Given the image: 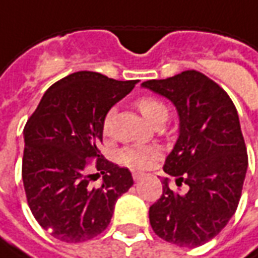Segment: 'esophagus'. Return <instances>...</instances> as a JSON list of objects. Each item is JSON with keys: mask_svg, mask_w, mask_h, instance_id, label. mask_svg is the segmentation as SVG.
Wrapping results in <instances>:
<instances>
[{"mask_svg": "<svg viewBox=\"0 0 258 258\" xmlns=\"http://www.w3.org/2000/svg\"><path fill=\"white\" fill-rule=\"evenodd\" d=\"M144 175H145V174L142 173V171H133V177H134L135 181H140Z\"/></svg>", "mask_w": 258, "mask_h": 258, "instance_id": "34e87169", "label": "esophagus"}]
</instances>
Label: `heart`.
Here are the masks:
<instances>
[{"mask_svg": "<svg viewBox=\"0 0 258 258\" xmlns=\"http://www.w3.org/2000/svg\"><path fill=\"white\" fill-rule=\"evenodd\" d=\"M135 105L149 123H153L156 118L167 117V106L153 96H142L135 102ZM113 116H114V112L109 110L106 116L103 117L102 130L105 134L110 133ZM159 155H160V151L157 146H128L120 152L118 159L123 164L131 168H144L148 167L153 160H156Z\"/></svg>", "mask_w": 258, "mask_h": 258, "instance_id": "b5f03b06", "label": "heart"}]
</instances>
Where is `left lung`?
<instances>
[{
  "mask_svg": "<svg viewBox=\"0 0 258 258\" xmlns=\"http://www.w3.org/2000/svg\"><path fill=\"white\" fill-rule=\"evenodd\" d=\"M141 85L177 109L179 134L163 170L178 186L188 185L181 195L163 178V195L151 206L149 221L170 243L198 247L227 225L242 195L247 153L236 107L220 85L196 70Z\"/></svg>",
  "mask_w": 258,
  "mask_h": 258,
  "instance_id": "left-lung-1",
  "label": "left lung"
}]
</instances>
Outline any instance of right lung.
Returning a JSON list of instances; mask_svg holds the SVG:
<instances>
[{
	"label": "right lung",
	"instance_id": "1",
	"mask_svg": "<svg viewBox=\"0 0 258 258\" xmlns=\"http://www.w3.org/2000/svg\"><path fill=\"white\" fill-rule=\"evenodd\" d=\"M137 83L95 72L69 74L48 88L27 120L22 163L26 198L53 238L77 243L103 232L117 199L134 184L128 168L106 160L98 146L103 117ZM90 158L97 159L104 174L99 187L90 185L97 173L86 171Z\"/></svg>",
	"mask_w": 258,
	"mask_h": 258
}]
</instances>
